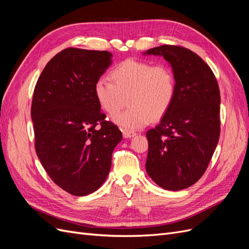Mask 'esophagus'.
Listing matches in <instances>:
<instances>
[{
  "instance_id": "1",
  "label": "esophagus",
  "mask_w": 249,
  "mask_h": 249,
  "mask_svg": "<svg viewBox=\"0 0 249 249\" xmlns=\"http://www.w3.org/2000/svg\"><path fill=\"white\" fill-rule=\"evenodd\" d=\"M123 135L124 138H132L134 136H136V133L133 131H127V130H123Z\"/></svg>"
}]
</instances>
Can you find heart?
Instances as JSON below:
<instances>
[{
  "label": "heart",
  "mask_w": 249,
  "mask_h": 249,
  "mask_svg": "<svg viewBox=\"0 0 249 249\" xmlns=\"http://www.w3.org/2000/svg\"><path fill=\"white\" fill-rule=\"evenodd\" d=\"M110 79L101 78L94 84V95L100 107L113 115L129 95L130 108L117 113L113 122L124 130H138L152 117L161 118L168 111L176 95V79L171 69L159 64L126 59L110 72Z\"/></svg>",
  "instance_id": "b5f03b06"
}]
</instances>
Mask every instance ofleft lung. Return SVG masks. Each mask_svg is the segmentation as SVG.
Listing matches in <instances>:
<instances>
[{
  "mask_svg": "<svg viewBox=\"0 0 249 249\" xmlns=\"http://www.w3.org/2000/svg\"><path fill=\"white\" fill-rule=\"evenodd\" d=\"M143 55L163 56L176 79L170 108L146 133V172L163 189L178 191L201 178L217 146L219 87L210 66L190 50L165 44Z\"/></svg>",
  "mask_w": 249,
  "mask_h": 249,
  "instance_id": "obj_1",
  "label": "left lung"
}]
</instances>
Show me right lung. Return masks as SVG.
<instances>
[{
	"label": "right lung",
	"mask_w": 249,
	"mask_h": 249,
	"mask_svg": "<svg viewBox=\"0 0 249 249\" xmlns=\"http://www.w3.org/2000/svg\"><path fill=\"white\" fill-rule=\"evenodd\" d=\"M111 58L107 51L65 49L50 60L34 89L36 154L54 183L76 196L104 184L113 150L123 139L94 95L95 82Z\"/></svg>",
	"instance_id": "add662e5"
}]
</instances>
